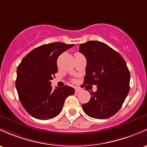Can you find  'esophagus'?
Segmentation results:
<instances>
[{
  "label": "esophagus",
  "instance_id": "34e87169",
  "mask_svg": "<svg viewBox=\"0 0 147 147\" xmlns=\"http://www.w3.org/2000/svg\"><path fill=\"white\" fill-rule=\"evenodd\" d=\"M82 89L80 88H79V87H75V92H76V93H80Z\"/></svg>",
  "mask_w": 147,
  "mask_h": 147
}]
</instances>
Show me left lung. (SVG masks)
Instances as JSON below:
<instances>
[{
	"label": "left lung",
	"instance_id": "left-lung-1",
	"mask_svg": "<svg viewBox=\"0 0 147 147\" xmlns=\"http://www.w3.org/2000/svg\"><path fill=\"white\" fill-rule=\"evenodd\" d=\"M79 49L87 61L82 86L97 85V91H89L91 99L82 105V109L92 118H109L121 107L130 89L126 63L117 51L102 42L88 41L80 45Z\"/></svg>",
	"mask_w": 147,
	"mask_h": 147
}]
</instances>
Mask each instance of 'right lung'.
<instances>
[{"label":"right lung","mask_w":147,"mask_h":147,"mask_svg":"<svg viewBox=\"0 0 147 147\" xmlns=\"http://www.w3.org/2000/svg\"><path fill=\"white\" fill-rule=\"evenodd\" d=\"M73 46L63 42L43 45L30 51L17 67L16 88L19 100L34 118L48 120L56 117L65 98L75 93V89L67 85L54 90L51 86L58 72V58Z\"/></svg>","instance_id":"right-lung-1"}]
</instances>
